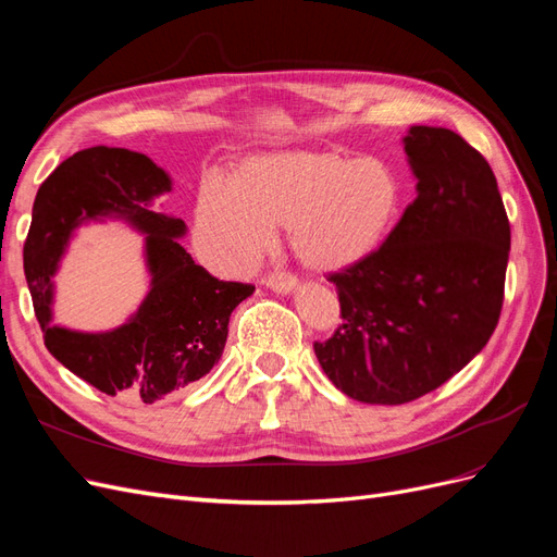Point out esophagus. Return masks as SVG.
I'll return each instance as SVG.
<instances>
[{
  "mask_svg": "<svg viewBox=\"0 0 557 557\" xmlns=\"http://www.w3.org/2000/svg\"><path fill=\"white\" fill-rule=\"evenodd\" d=\"M262 283L267 285V288H272L274 293H281V295H288V293H293L297 288V278L290 276V274H283V272L264 276Z\"/></svg>",
  "mask_w": 557,
  "mask_h": 557,
  "instance_id": "34e87169",
  "label": "esophagus"
}]
</instances>
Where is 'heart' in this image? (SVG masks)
I'll use <instances>...</instances> for the list:
<instances>
[{
    "label": "heart",
    "instance_id": "obj_1",
    "mask_svg": "<svg viewBox=\"0 0 557 557\" xmlns=\"http://www.w3.org/2000/svg\"><path fill=\"white\" fill-rule=\"evenodd\" d=\"M401 181L376 158L330 150L267 153L244 162L239 181L211 176L199 193L195 227L207 258L242 274L288 227L295 256L320 272L367 258L397 221Z\"/></svg>",
    "mask_w": 557,
    "mask_h": 557
}]
</instances>
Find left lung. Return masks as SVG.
Returning a JSON list of instances; mask_svg holds the SVG:
<instances>
[{"instance_id":"obj_1","label":"left lung","mask_w":557,"mask_h":557,"mask_svg":"<svg viewBox=\"0 0 557 557\" xmlns=\"http://www.w3.org/2000/svg\"><path fill=\"white\" fill-rule=\"evenodd\" d=\"M416 199L381 248L342 272L344 323L315 358L364 404H407L444 385L497 327L511 227L491 164L460 134L413 125Z\"/></svg>"}]
</instances>
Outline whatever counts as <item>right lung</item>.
Wrapping results in <instances>:
<instances>
[{
  "label": "right lung",
  "mask_w": 557,
  "mask_h": 557,
  "mask_svg": "<svg viewBox=\"0 0 557 557\" xmlns=\"http://www.w3.org/2000/svg\"><path fill=\"white\" fill-rule=\"evenodd\" d=\"M172 190L164 170L127 148L92 146L50 174L32 207L23 248L25 278L44 344L72 374L107 395L153 404L207 376L221 360L227 323L256 285L218 281L181 246L185 223L153 211ZM117 216L147 234L151 290L137 314L111 333H76L52 325V282L73 230Z\"/></svg>",
  "instance_id": "1"
}]
</instances>
